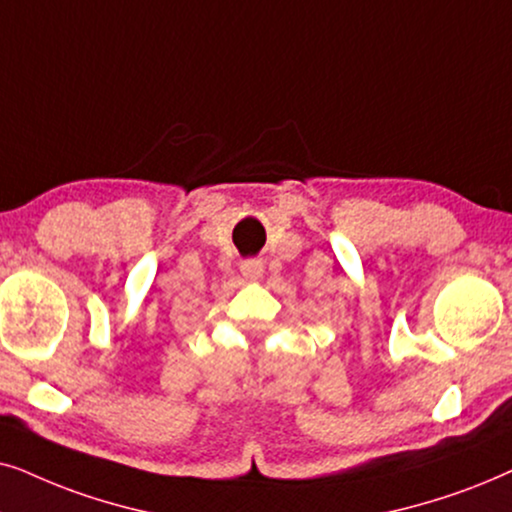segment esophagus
I'll use <instances>...</instances> for the list:
<instances>
[{"label": "esophagus", "instance_id": "34e87169", "mask_svg": "<svg viewBox=\"0 0 512 512\" xmlns=\"http://www.w3.org/2000/svg\"><path fill=\"white\" fill-rule=\"evenodd\" d=\"M241 274L248 278V281H260L262 274H264V262L262 260L241 262Z\"/></svg>", "mask_w": 512, "mask_h": 512}]
</instances>
